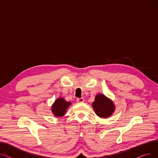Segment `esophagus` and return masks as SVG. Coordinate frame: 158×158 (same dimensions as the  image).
Listing matches in <instances>:
<instances>
[{"mask_svg": "<svg viewBox=\"0 0 158 158\" xmlns=\"http://www.w3.org/2000/svg\"><path fill=\"white\" fill-rule=\"evenodd\" d=\"M77 101L78 102V103H82V102L84 101V99H83V98H78V99H77Z\"/></svg>", "mask_w": 158, "mask_h": 158, "instance_id": "34e87169", "label": "esophagus"}]
</instances>
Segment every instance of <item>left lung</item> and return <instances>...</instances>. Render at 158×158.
I'll return each instance as SVG.
<instances>
[{"label": "left lung", "instance_id": "8db88e82", "mask_svg": "<svg viewBox=\"0 0 158 158\" xmlns=\"http://www.w3.org/2000/svg\"><path fill=\"white\" fill-rule=\"evenodd\" d=\"M92 106L96 115L101 118H106L111 116L115 108L113 101L102 94H99L96 96Z\"/></svg>", "mask_w": 158, "mask_h": 158}]
</instances>
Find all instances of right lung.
Wrapping results in <instances>:
<instances>
[{"mask_svg": "<svg viewBox=\"0 0 158 158\" xmlns=\"http://www.w3.org/2000/svg\"><path fill=\"white\" fill-rule=\"evenodd\" d=\"M71 104L70 102L66 101L62 98H59L55 100L52 106V112L55 117H62Z\"/></svg>", "mask_w": 158, "mask_h": 158, "instance_id": "add662e5", "label": "right lung"}]
</instances>
